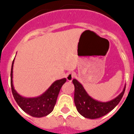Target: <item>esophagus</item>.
<instances>
[{"label":"esophagus","instance_id":"esophagus-1","mask_svg":"<svg viewBox=\"0 0 134 134\" xmlns=\"http://www.w3.org/2000/svg\"><path fill=\"white\" fill-rule=\"evenodd\" d=\"M74 76H75V74L73 72H69L67 75H66V79L69 82H71L72 80V79H74Z\"/></svg>","mask_w":134,"mask_h":134}]
</instances>
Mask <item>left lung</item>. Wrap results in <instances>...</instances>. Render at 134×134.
<instances>
[{
	"label": "left lung",
	"mask_w": 134,
	"mask_h": 134,
	"mask_svg": "<svg viewBox=\"0 0 134 134\" xmlns=\"http://www.w3.org/2000/svg\"><path fill=\"white\" fill-rule=\"evenodd\" d=\"M74 85V103L76 109L81 115L88 119H97L110 112L120 102L124 96L125 86L119 95L108 102H100L91 98L82 85L76 79H73Z\"/></svg>",
	"instance_id": "1"
}]
</instances>
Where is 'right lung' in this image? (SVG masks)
Wrapping results in <instances>:
<instances>
[{
	"label": "right lung",
	"instance_id": "obj_1",
	"mask_svg": "<svg viewBox=\"0 0 134 134\" xmlns=\"http://www.w3.org/2000/svg\"><path fill=\"white\" fill-rule=\"evenodd\" d=\"M14 60L13 61L10 71V86L12 93L15 101L18 105L29 115L35 118H42L53 111L56 103L61 87L66 82V79H62L55 80L51 85L47 91L37 97L26 98L23 97L16 93L13 84V69Z\"/></svg>",
	"mask_w": 134,
	"mask_h": 134
}]
</instances>
